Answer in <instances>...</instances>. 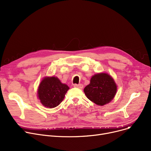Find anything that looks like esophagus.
I'll return each instance as SVG.
<instances>
[{
    "instance_id": "34e87169",
    "label": "esophagus",
    "mask_w": 151,
    "mask_h": 151,
    "mask_svg": "<svg viewBox=\"0 0 151 151\" xmlns=\"http://www.w3.org/2000/svg\"><path fill=\"white\" fill-rule=\"evenodd\" d=\"M74 87L76 88H78V89H82L83 88V85L81 84H74Z\"/></svg>"
}]
</instances>
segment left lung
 Instances as JSON below:
<instances>
[{
    "label": "left lung",
    "mask_w": 151,
    "mask_h": 151,
    "mask_svg": "<svg viewBox=\"0 0 151 151\" xmlns=\"http://www.w3.org/2000/svg\"><path fill=\"white\" fill-rule=\"evenodd\" d=\"M116 91L117 86L114 80L107 73H99L93 76L90 84L84 89L88 99L100 106L111 101Z\"/></svg>",
    "instance_id": "left-lung-1"
}]
</instances>
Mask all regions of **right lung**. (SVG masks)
Segmentation results:
<instances>
[{
	"instance_id": "obj_1",
	"label": "right lung",
	"mask_w": 151,
	"mask_h": 151,
	"mask_svg": "<svg viewBox=\"0 0 151 151\" xmlns=\"http://www.w3.org/2000/svg\"><path fill=\"white\" fill-rule=\"evenodd\" d=\"M68 89V86L62 84L58 78L46 77L39 86L38 98L45 107L54 108L62 101Z\"/></svg>"
}]
</instances>
